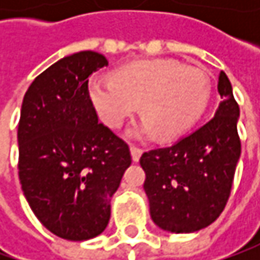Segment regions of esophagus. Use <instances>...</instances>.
Here are the masks:
<instances>
[{
  "mask_svg": "<svg viewBox=\"0 0 260 260\" xmlns=\"http://www.w3.org/2000/svg\"><path fill=\"white\" fill-rule=\"evenodd\" d=\"M130 152H132V157H133V162H139L140 156L143 153V150L137 146H130Z\"/></svg>",
  "mask_w": 260,
  "mask_h": 260,
  "instance_id": "1",
  "label": "esophagus"
}]
</instances>
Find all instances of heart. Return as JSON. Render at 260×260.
Masks as SVG:
<instances>
[{"mask_svg": "<svg viewBox=\"0 0 260 260\" xmlns=\"http://www.w3.org/2000/svg\"><path fill=\"white\" fill-rule=\"evenodd\" d=\"M210 88V78L203 69L156 59L124 66L115 72L114 79L91 78L88 94L107 125L120 127L142 104L146 120L132 133L147 137L157 132L160 139H174L204 113Z\"/></svg>", "mask_w": 260, "mask_h": 260, "instance_id": "1", "label": "heart"}]
</instances>
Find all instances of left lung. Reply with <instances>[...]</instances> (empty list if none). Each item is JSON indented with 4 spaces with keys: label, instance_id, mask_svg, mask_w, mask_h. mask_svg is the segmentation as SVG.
Returning <instances> with one entry per match:
<instances>
[{
    "label": "left lung",
    "instance_id": "1",
    "mask_svg": "<svg viewBox=\"0 0 260 260\" xmlns=\"http://www.w3.org/2000/svg\"><path fill=\"white\" fill-rule=\"evenodd\" d=\"M215 115L194 133L168 147L145 152V192L156 225L172 233H192L214 223L224 210L240 157L239 105L221 71Z\"/></svg>",
    "mask_w": 260,
    "mask_h": 260
}]
</instances>
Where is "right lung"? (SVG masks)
Listing matches in <instances>:
<instances>
[{"label": "right lung", "instance_id": "1", "mask_svg": "<svg viewBox=\"0 0 260 260\" xmlns=\"http://www.w3.org/2000/svg\"><path fill=\"white\" fill-rule=\"evenodd\" d=\"M107 65L92 50L66 56L36 78L21 105V189L39 221L72 242L104 232L132 164L127 143L98 123L88 94V76Z\"/></svg>", "mask_w": 260, "mask_h": 260}]
</instances>
